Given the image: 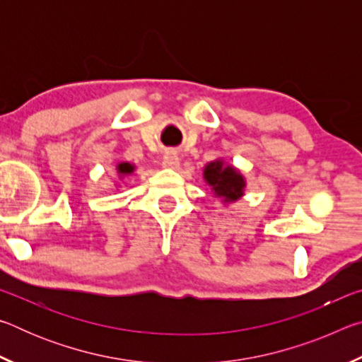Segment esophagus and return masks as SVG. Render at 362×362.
<instances>
[{"instance_id": "obj_1", "label": "esophagus", "mask_w": 362, "mask_h": 362, "mask_svg": "<svg viewBox=\"0 0 362 362\" xmlns=\"http://www.w3.org/2000/svg\"><path fill=\"white\" fill-rule=\"evenodd\" d=\"M163 168H168V169H177L180 166V159L179 155H177L175 150H168L166 153L163 155Z\"/></svg>"}]
</instances>
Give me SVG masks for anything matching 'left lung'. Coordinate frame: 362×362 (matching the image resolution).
<instances>
[{
	"instance_id": "8db88e82",
	"label": "left lung",
	"mask_w": 362,
	"mask_h": 362,
	"mask_svg": "<svg viewBox=\"0 0 362 362\" xmlns=\"http://www.w3.org/2000/svg\"><path fill=\"white\" fill-rule=\"evenodd\" d=\"M204 179L218 196H225V201H236L243 196L244 179L235 169L223 168L222 163H211L204 169Z\"/></svg>"
}]
</instances>
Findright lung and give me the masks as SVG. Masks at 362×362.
I'll return each instance as SVG.
<instances>
[{
	"label": "right lung",
	"mask_w": 362,
	"mask_h": 362,
	"mask_svg": "<svg viewBox=\"0 0 362 362\" xmlns=\"http://www.w3.org/2000/svg\"><path fill=\"white\" fill-rule=\"evenodd\" d=\"M134 170V168L131 166L129 163H121V164H118V173L119 174H131Z\"/></svg>",
	"instance_id": "1"
}]
</instances>
